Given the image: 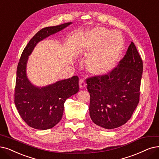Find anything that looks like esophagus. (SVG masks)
I'll use <instances>...</instances> for the list:
<instances>
[{"mask_svg":"<svg viewBox=\"0 0 159 159\" xmlns=\"http://www.w3.org/2000/svg\"><path fill=\"white\" fill-rule=\"evenodd\" d=\"M79 85H80V88L81 89H84L86 87V84H85V81L83 79H80V80Z\"/></svg>","mask_w":159,"mask_h":159,"instance_id":"obj_1","label":"esophagus"}]
</instances>
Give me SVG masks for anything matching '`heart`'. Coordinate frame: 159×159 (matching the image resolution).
<instances>
[{
  "mask_svg": "<svg viewBox=\"0 0 159 159\" xmlns=\"http://www.w3.org/2000/svg\"><path fill=\"white\" fill-rule=\"evenodd\" d=\"M123 47L121 36L103 27L87 31L81 42L82 51L91 53L86 62L87 68L98 75H105L112 70L120 58Z\"/></svg>",
  "mask_w": 159,
  "mask_h": 159,
  "instance_id": "heart-1",
  "label": "heart"
}]
</instances>
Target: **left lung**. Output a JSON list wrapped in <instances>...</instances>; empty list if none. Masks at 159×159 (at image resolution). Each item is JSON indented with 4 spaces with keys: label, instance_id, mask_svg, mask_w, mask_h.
I'll return each mask as SVG.
<instances>
[{
    "label": "left lung",
    "instance_id": "left-lung-1",
    "mask_svg": "<svg viewBox=\"0 0 159 159\" xmlns=\"http://www.w3.org/2000/svg\"><path fill=\"white\" fill-rule=\"evenodd\" d=\"M142 72V59L132 42L117 67L86 80L94 123L113 129L128 121L139 103Z\"/></svg>",
    "mask_w": 159,
    "mask_h": 159
}]
</instances>
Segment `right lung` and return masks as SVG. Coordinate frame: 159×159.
Returning <instances> with one entry per match:
<instances>
[{
    "mask_svg": "<svg viewBox=\"0 0 159 159\" xmlns=\"http://www.w3.org/2000/svg\"><path fill=\"white\" fill-rule=\"evenodd\" d=\"M71 23H66L39 30L25 48L18 63L14 102L23 120L35 129H49L60 121L66 100L79 91V78L77 75H74L71 78L58 81L45 87H36L30 83L27 75L29 56L40 41Z\"/></svg>",
    "mask_w": 159,
    "mask_h": 159,
    "instance_id": "obj_1",
    "label": "right lung"
}]
</instances>
